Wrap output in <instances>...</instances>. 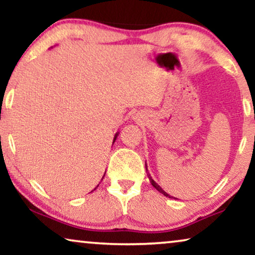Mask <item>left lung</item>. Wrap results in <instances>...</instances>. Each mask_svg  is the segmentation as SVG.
<instances>
[{
    "instance_id": "left-lung-1",
    "label": "left lung",
    "mask_w": 255,
    "mask_h": 255,
    "mask_svg": "<svg viewBox=\"0 0 255 255\" xmlns=\"http://www.w3.org/2000/svg\"><path fill=\"white\" fill-rule=\"evenodd\" d=\"M145 167H146V173H147V176H148V179H149V182H151V183H152V186H153V187H154V188H155V189L159 191V193H161L162 195H165V196H166V197H169V198H172L173 196H170V195H169V194H167V193H166V191H165V190H163V189H162V188H161V187H160V186H159V184H158V183H156L154 180H153V179H152V176H151V175H149V173H148V169H147V165H146V163H145Z\"/></svg>"
}]
</instances>
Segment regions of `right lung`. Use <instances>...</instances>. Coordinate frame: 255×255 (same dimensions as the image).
<instances>
[{"label":"right lung","instance_id":"right-lung-1","mask_svg":"<svg viewBox=\"0 0 255 255\" xmlns=\"http://www.w3.org/2000/svg\"><path fill=\"white\" fill-rule=\"evenodd\" d=\"M117 135H118V132H117V133H116V134H115V138H114V142H115V140H116ZM114 142H113V144H114ZM104 175H106V173H104ZM104 175H103V177H104ZM103 177H102V180H103ZM97 187H99V186H97Z\"/></svg>","mask_w":255,"mask_h":255}]
</instances>
